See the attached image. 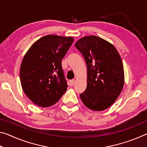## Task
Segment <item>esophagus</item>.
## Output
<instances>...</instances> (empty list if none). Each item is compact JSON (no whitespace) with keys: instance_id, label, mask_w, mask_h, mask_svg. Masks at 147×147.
Returning a JSON list of instances; mask_svg holds the SVG:
<instances>
[{"instance_id":"34e87169","label":"esophagus","mask_w":147,"mask_h":147,"mask_svg":"<svg viewBox=\"0 0 147 147\" xmlns=\"http://www.w3.org/2000/svg\"><path fill=\"white\" fill-rule=\"evenodd\" d=\"M76 83V80H70V82H69V84H70V86H74V84H75Z\"/></svg>"}]
</instances>
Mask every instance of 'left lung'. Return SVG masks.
<instances>
[{
  "mask_svg": "<svg viewBox=\"0 0 147 147\" xmlns=\"http://www.w3.org/2000/svg\"><path fill=\"white\" fill-rule=\"evenodd\" d=\"M76 48L87 65V87L82 102L93 111H103L115 102L123 90V61L113 45L100 37L88 36L76 41Z\"/></svg>",
  "mask_w": 147,
  "mask_h": 147,
  "instance_id": "left-lung-1",
  "label": "left lung"
}]
</instances>
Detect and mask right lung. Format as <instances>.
Returning <instances> with one entry per match:
<instances>
[{"instance_id":"add662e5","label":"right lung","mask_w":147,"mask_h":147,"mask_svg":"<svg viewBox=\"0 0 147 147\" xmlns=\"http://www.w3.org/2000/svg\"><path fill=\"white\" fill-rule=\"evenodd\" d=\"M74 41L73 37L47 35L26 52L20 68L24 93L42 108L55 104L66 91L61 60Z\"/></svg>"}]
</instances>
